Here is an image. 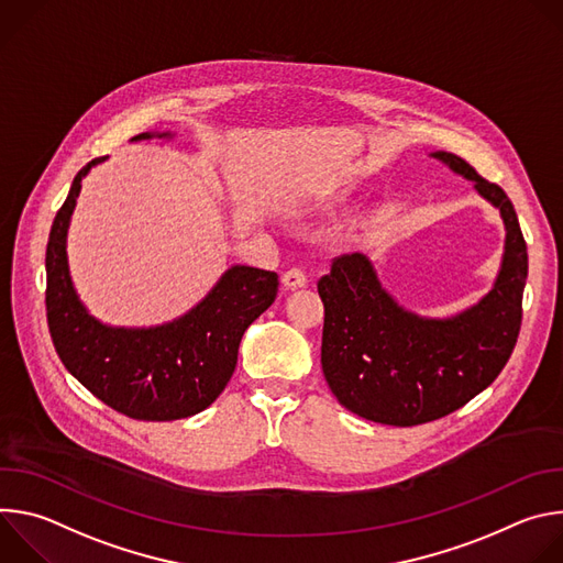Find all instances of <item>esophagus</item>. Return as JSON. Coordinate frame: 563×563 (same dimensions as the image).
Listing matches in <instances>:
<instances>
[{
	"mask_svg": "<svg viewBox=\"0 0 563 563\" xmlns=\"http://www.w3.org/2000/svg\"><path fill=\"white\" fill-rule=\"evenodd\" d=\"M283 285H285L287 289L305 287V285H307V274H305L302 269L294 267V269H289V272H285V274H283Z\"/></svg>",
	"mask_w": 563,
	"mask_h": 563,
	"instance_id": "obj_1",
	"label": "esophagus"
}]
</instances>
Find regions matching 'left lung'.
Here are the masks:
<instances>
[{
  "label": "left lung",
  "instance_id": "obj_1",
  "mask_svg": "<svg viewBox=\"0 0 563 563\" xmlns=\"http://www.w3.org/2000/svg\"><path fill=\"white\" fill-rule=\"evenodd\" d=\"M430 155L499 209L504 258L493 289L448 318H426L398 305L365 254L334 258L332 272L318 280L325 305V380L343 408L383 426L410 428L463 408L499 376L521 330L528 252L510 198L463 157Z\"/></svg>",
  "mask_w": 563,
  "mask_h": 563
}]
</instances>
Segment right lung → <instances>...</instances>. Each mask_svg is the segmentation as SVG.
Segmentation results:
<instances>
[{
	"mask_svg": "<svg viewBox=\"0 0 563 563\" xmlns=\"http://www.w3.org/2000/svg\"><path fill=\"white\" fill-rule=\"evenodd\" d=\"M174 137L140 133L133 140ZM79 169L46 245V318L64 367L102 404L137 421H176L209 408L229 383L245 330L276 300L274 272L233 265L185 316L155 328H111L79 300L66 258V233L82 178Z\"/></svg>",
	"mask_w": 563,
	"mask_h": 563,
	"instance_id": "obj_1",
	"label": "right lung"
}]
</instances>
